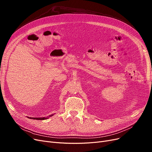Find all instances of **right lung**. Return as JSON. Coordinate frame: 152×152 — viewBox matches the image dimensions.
I'll return each instance as SVG.
<instances>
[{"mask_svg": "<svg viewBox=\"0 0 152 152\" xmlns=\"http://www.w3.org/2000/svg\"><path fill=\"white\" fill-rule=\"evenodd\" d=\"M53 115H50L49 116H53ZM48 118L49 117H47V118H29V117H28V118H31V119H37V120H44V119H48Z\"/></svg>", "mask_w": 152, "mask_h": 152, "instance_id": "add662e5", "label": "right lung"}]
</instances>
